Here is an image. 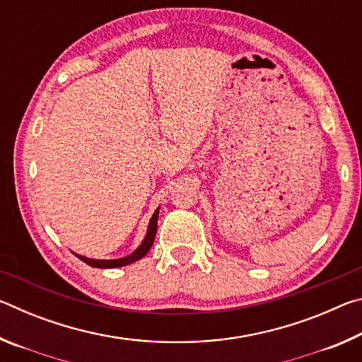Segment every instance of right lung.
Masks as SVG:
<instances>
[{"label": "right lung", "mask_w": 362, "mask_h": 362, "mask_svg": "<svg viewBox=\"0 0 362 362\" xmlns=\"http://www.w3.org/2000/svg\"><path fill=\"white\" fill-rule=\"evenodd\" d=\"M158 212H159V207L155 211V214H153V217L150 220L148 231H146V236H145L144 243L140 244L136 252H132L131 255L122 257V259H118V260H94V259H88V257H83V255H78V254H75V255L78 257L79 260H83L84 263H88V265L95 267V268H118V267L129 265V263L142 259V257L146 252H148L150 247L153 246V241H155L156 228H158Z\"/></svg>", "instance_id": "obj_1"}]
</instances>
